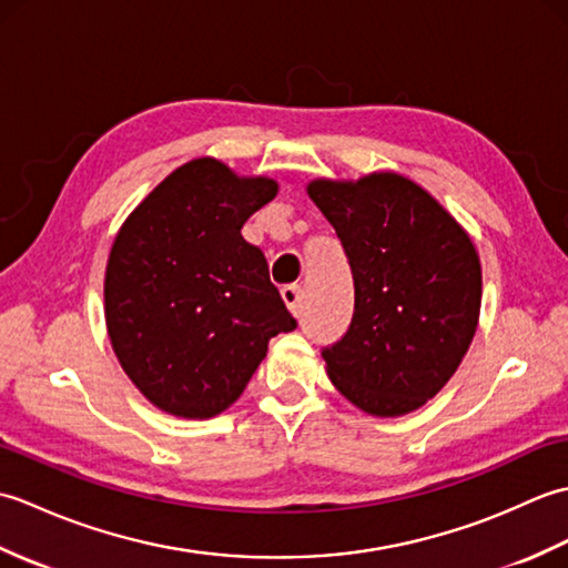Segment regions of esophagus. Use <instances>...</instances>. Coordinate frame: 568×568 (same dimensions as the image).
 I'll list each match as a JSON object with an SVG mask.
<instances>
[{
	"label": "esophagus",
	"instance_id": "34e87169",
	"mask_svg": "<svg viewBox=\"0 0 568 568\" xmlns=\"http://www.w3.org/2000/svg\"><path fill=\"white\" fill-rule=\"evenodd\" d=\"M281 295H283V303L287 305V310L293 312V315H300V312H303V287H300V285H285L283 291H281Z\"/></svg>",
	"mask_w": 568,
	"mask_h": 568
}]
</instances>
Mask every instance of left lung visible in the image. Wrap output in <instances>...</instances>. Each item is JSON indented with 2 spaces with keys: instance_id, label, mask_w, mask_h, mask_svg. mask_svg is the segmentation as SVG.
<instances>
[{
  "instance_id": "obj_1",
  "label": "left lung",
  "mask_w": 568,
  "mask_h": 568,
  "mask_svg": "<svg viewBox=\"0 0 568 568\" xmlns=\"http://www.w3.org/2000/svg\"><path fill=\"white\" fill-rule=\"evenodd\" d=\"M307 195L342 239L354 275L352 324L322 352L334 388L368 415L413 413L454 376L476 334L474 241L397 173L320 178Z\"/></svg>"
}]
</instances>
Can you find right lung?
<instances>
[{"instance_id": "right-lung-1", "label": "right lung", "mask_w": 568, "mask_h": 568, "mask_svg": "<svg viewBox=\"0 0 568 568\" xmlns=\"http://www.w3.org/2000/svg\"><path fill=\"white\" fill-rule=\"evenodd\" d=\"M275 195L271 178H239L222 161L195 159L119 229L104 273L106 332L131 383L163 413H224L271 336L297 327L263 251L241 236Z\"/></svg>"}]
</instances>
